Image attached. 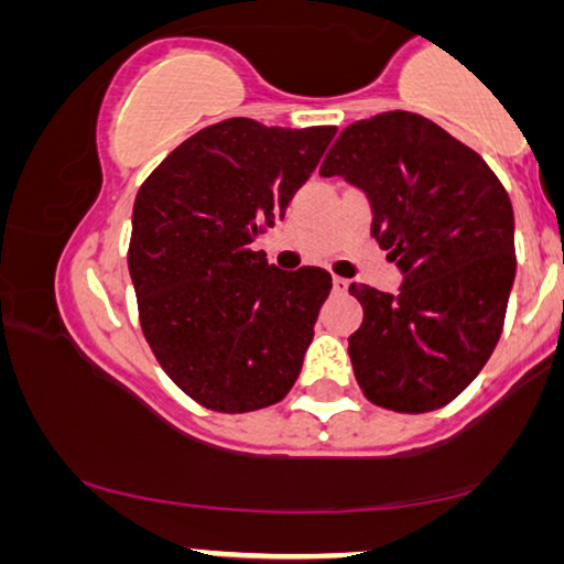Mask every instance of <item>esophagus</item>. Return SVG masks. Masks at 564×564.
Returning <instances> with one entry per match:
<instances>
[{
    "instance_id": "obj_1",
    "label": "esophagus",
    "mask_w": 564,
    "mask_h": 564,
    "mask_svg": "<svg viewBox=\"0 0 564 564\" xmlns=\"http://www.w3.org/2000/svg\"><path fill=\"white\" fill-rule=\"evenodd\" d=\"M332 285H335V291L345 293V291H347V285H350V283H347L345 279H339V275H335V279H332Z\"/></svg>"
}]
</instances>
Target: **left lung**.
Here are the masks:
<instances>
[{
	"instance_id": "8db88e82",
	"label": "left lung",
	"mask_w": 564,
	"mask_h": 564,
	"mask_svg": "<svg viewBox=\"0 0 564 564\" xmlns=\"http://www.w3.org/2000/svg\"><path fill=\"white\" fill-rule=\"evenodd\" d=\"M322 176L370 199V235L403 273L395 293L352 283L362 306L350 360L365 399L424 414L473 383L501 337L517 275L513 209L473 148L414 112L339 132Z\"/></svg>"
}]
</instances>
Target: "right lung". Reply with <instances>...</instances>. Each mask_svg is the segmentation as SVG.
<instances>
[{"instance_id":"obj_1","label":"right lung","mask_w":564,"mask_h":564,"mask_svg":"<svg viewBox=\"0 0 564 564\" xmlns=\"http://www.w3.org/2000/svg\"><path fill=\"white\" fill-rule=\"evenodd\" d=\"M335 132L232 117L181 142L134 196L127 265L142 335L206 409L245 414L296 383L332 275L268 265L252 242L283 219Z\"/></svg>"}]
</instances>
